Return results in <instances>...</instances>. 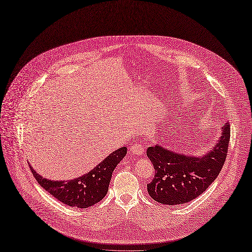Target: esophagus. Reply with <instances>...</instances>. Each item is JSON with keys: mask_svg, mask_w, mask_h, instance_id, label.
Returning a JSON list of instances; mask_svg holds the SVG:
<instances>
[{"mask_svg": "<svg viewBox=\"0 0 252 252\" xmlns=\"http://www.w3.org/2000/svg\"><path fill=\"white\" fill-rule=\"evenodd\" d=\"M130 151H131L133 154H136V155H142V154L145 153L144 147L140 144H137V143L132 144V146L130 147Z\"/></svg>", "mask_w": 252, "mask_h": 252, "instance_id": "1", "label": "esophagus"}]
</instances>
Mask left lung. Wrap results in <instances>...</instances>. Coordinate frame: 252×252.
Returning a JSON list of instances; mask_svg holds the SVG:
<instances>
[{"label": "left lung", "mask_w": 252, "mask_h": 252, "mask_svg": "<svg viewBox=\"0 0 252 252\" xmlns=\"http://www.w3.org/2000/svg\"><path fill=\"white\" fill-rule=\"evenodd\" d=\"M220 130L221 135L214 148L201 156L172 151L159 144L149 147L147 156L155 170L153 180L147 186L151 198L161 204L178 205L204 193L218 177L226 159L229 124Z\"/></svg>", "instance_id": "1"}]
</instances>
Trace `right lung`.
I'll return each mask as SVG.
<instances>
[{"mask_svg": "<svg viewBox=\"0 0 252 252\" xmlns=\"http://www.w3.org/2000/svg\"><path fill=\"white\" fill-rule=\"evenodd\" d=\"M126 153L127 148L122 147L110 153L89 173L70 180H50L39 175L31 166L30 169L39 186L57 200L72 207L86 209L105 197L112 172Z\"/></svg>", "mask_w": 252, "mask_h": 252, "instance_id": "right-lung-1", "label": "right lung"}]
</instances>
